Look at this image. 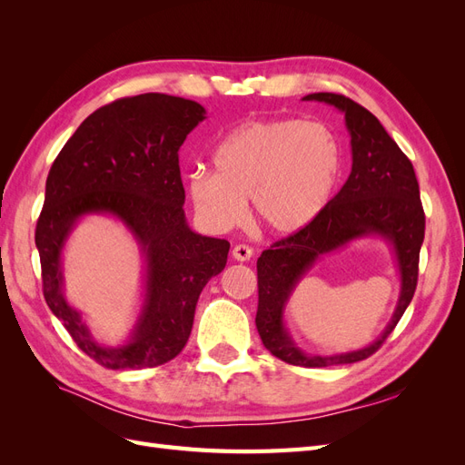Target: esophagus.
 <instances>
[{
    "label": "esophagus",
    "instance_id": "1",
    "mask_svg": "<svg viewBox=\"0 0 465 465\" xmlns=\"http://www.w3.org/2000/svg\"><path fill=\"white\" fill-rule=\"evenodd\" d=\"M252 256H254V250L246 244H238L232 248V258L236 262H248Z\"/></svg>",
    "mask_w": 465,
    "mask_h": 465
}]
</instances>
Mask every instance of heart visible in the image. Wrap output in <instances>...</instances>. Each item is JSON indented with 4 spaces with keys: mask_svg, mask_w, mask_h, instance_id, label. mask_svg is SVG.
<instances>
[{
    "mask_svg": "<svg viewBox=\"0 0 465 465\" xmlns=\"http://www.w3.org/2000/svg\"><path fill=\"white\" fill-rule=\"evenodd\" d=\"M215 173L193 168L186 192L211 231L227 232L246 217V200L279 236L306 231L340 186L343 153L318 122L254 120L234 128L213 151Z\"/></svg>",
    "mask_w": 465,
    "mask_h": 465,
    "instance_id": "b5f03b06",
    "label": "heart"
}]
</instances>
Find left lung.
Masks as SVG:
<instances>
[{
    "mask_svg": "<svg viewBox=\"0 0 465 465\" xmlns=\"http://www.w3.org/2000/svg\"><path fill=\"white\" fill-rule=\"evenodd\" d=\"M302 101L323 103L341 112L351 135L353 164L343 188L312 227L262 252L258 258L256 328L265 349L277 359L297 367L322 369L371 357L396 328L417 287L425 213L411 161L372 112L335 93H312ZM371 235L382 237L391 246L401 275V294L392 320L367 348L333 356L306 354L284 326V308L293 287L318 259L349 242Z\"/></svg>",
    "mask_w": 465,
    "mask_h": 465,
    "instance_id": "obj_1",
    "label": "left lung"
}]
</instances>
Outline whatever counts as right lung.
<instances>
[{
	"instance_id": "1",
	"label": "right lung",
	"mask_w": 465,
	"mask_h": 465,
	"mask_svg": "<svg viewBox=\"0 0 465 465\" xmlns=\"http://www.w3.org/2000/svg\"><path fill=\"white\" fill-rule=\"evenodd\" d=\"M207 112L188 98L147 93L94 110L55 157L35 242L42 289L77 347L112 371L151 369L184 349L200 292L219 275L231 244L193 232L184 213L178 151ZM89 214L120 220L144 258L143 308L129 340L106 346L66 302L63 250Z\"/></svg>"
}]
</instances>
